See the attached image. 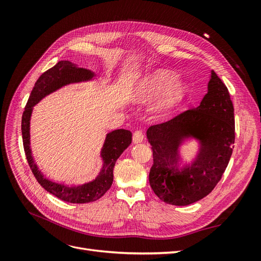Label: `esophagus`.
<instances>
[{"label": "esophagus", "instance_id": "esophagus-1", "mask_svg": "<svg viewBox=\"0 0 261 261\" xmlns=\"http://www.w3.org/2000/svg\"><path fill=\"white\" fill-rule=\"evenodd\" d=\"M144 140V133H143V130H140V129H138V130H135V133H134V135H133V141L135 144H138V143H141V141Z\"/></svg>", "mask_w": 261, "mask_h": 261}]
</instances>
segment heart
I'll return each mask as SVG.
<instances>
[{
  "label": "heart",
  "mask_w": 261,
  "mask_h": 261,
  "mask_svg": "<svg viewBox=\"0 0 261 261\" xmlns=\"http://www.w3.org/2000/svg\"><path fill=\"white\" fill-rule=\"evenodd\" d=\"M175 82L176 76L169 70H155L139 84L138 97L141 100H149L164 92L159 109L168 111L178 105L188 93V87L185 84Z\"/></svg>",
  "instance_id": "1"
}]
</instances>
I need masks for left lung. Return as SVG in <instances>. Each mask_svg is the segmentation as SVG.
<instances>
[{"label": "left lung", "mask_w": 261, "mask_h": 261, "mask_svg": "<svg viewBox=\"0 0 261 261\" xmlns=\"http://www.w3.org/2000/svg\"><path fill=\"white\" fill-rule=\"evenodd\" d=\"M234 123L230 93L212 70L208 92L199 107L150 126L147 130L153 155L149 183L154 194L174 206H187L210 194L232 155ZM189 137L200 140V153L194 163L180 167L178 149Z\"/></svg>", "instance_id": "8db88e82"}]
</instances>
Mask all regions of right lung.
I'll list each match as a JSON object with an SVG mask.
<instances>
[{"label": "right lung", "instance_id": "right-lung-1", "mask_svg": "<svg viewBox=\"0 0 261 261\" xmlns=\"http://www.w3.org/2000/svg\"><path fill=\"white\" fill-rule=\"evenodd\" d=\"M93 76L94 74L89 69L77 67V65L73 64L69 61H60L57 65L46 70L38 78L21 117L23 150H25V154L31 172H33L38 183L46 192L51 193L61 200L72 203L96 201L109 191V188L111 187L113 183V169L115 162L124 150L130 145L132 133L126 129H116L109 133L103 148L101 150L103 167H102V170L100 171L97 178L80 186H66L64 184L55 183V181L45 178L36 165L30 150V116L34 106H36L42 98L48 96L49 93L68 84L89 81Z\"/></svg>", "mask_w": 261, "mask_h": 261}]
</instances>
